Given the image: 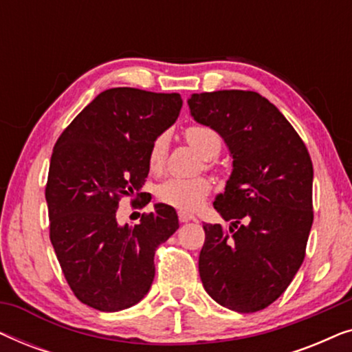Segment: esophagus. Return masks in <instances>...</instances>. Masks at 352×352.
Wrapping results in <instances>:
<instances>
[{"label": "esophagus", "mask_w": 352, "mask_h": 352, "mask_svg": "<svg viewBox=\"0 0 352 352\" xmlns=\"http://www.w3.org/2000/svg\"><path fill=\"white\" fill-rule=\"evenodd\" d=\"M177 216H179L181 223H189V221H195V219H197L194 214L186 213V211H179V213H177Z\"/></svg>", "instance_id": "34e87169"}]
</instances>
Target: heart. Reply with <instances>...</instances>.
I'll return each instance as SVG.
<instances>
[{
    "mask_svg": "<svg viewBox=\"0 0 352 352\" xmlns=\"http://www.w3.org/2000/svg\"><path fill=\"white\" fill-rule=\"evenodd\" d=\"M186 139L201 157L210 160L221 151L219 134L204 124H192L186 129ZM168 152V134H160L152 142L148 151V166L158 171L163 166ZM211 184L205 177H170L157 187V197L163 204L175 206L182 211L199 210L206 195L210 194Z\"/></svg>",
    "mask_w": 352,
    "mask_h": 352,
    "instance_id": "obj_1",
    "label": "heart"
}]
</instances>
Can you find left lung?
<instances>
[{"label":"left lung","instance_id":"1","mask_svg":"<svg viewBox=\"0 0 352 352\" xmlns=\"http://www.w3.org/2000/svg\"><path fill=\"white\" fill-rule=\"evenodd\" d=\"M197 123L214 129L232 158L214 199L221 224H204L199 272L206 293L235 312L272 305L302 264L312 226V162L276 105L254 91L223 89L187 99Z\"/></svg>","mask_w":352,"mask_h":352}]
</instances>
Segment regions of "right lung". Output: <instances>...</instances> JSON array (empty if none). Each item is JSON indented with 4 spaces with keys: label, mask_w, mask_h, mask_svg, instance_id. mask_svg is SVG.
<instances>
[{
    "label": "right lung",
    "mask_w": 352,
    "mask_h": 352,
    "mask_svg": "<svg viewBox=\"0 0 352 352\" xmlns=\"http://www.w3.org/2000/svg\"><path fill=\"white\" fill-rule=\"evenodd\" d=\"M177 93L112 88L57 139L46 184L50 237L81 302L115 312L138 305L155 277L153 256L179 228L176 210L155 204L136 226L118 224L120 197L144 199L152 142L179 117Z\"/></svg>",
    "instance_id": "obj_1"
}]
</instances>
